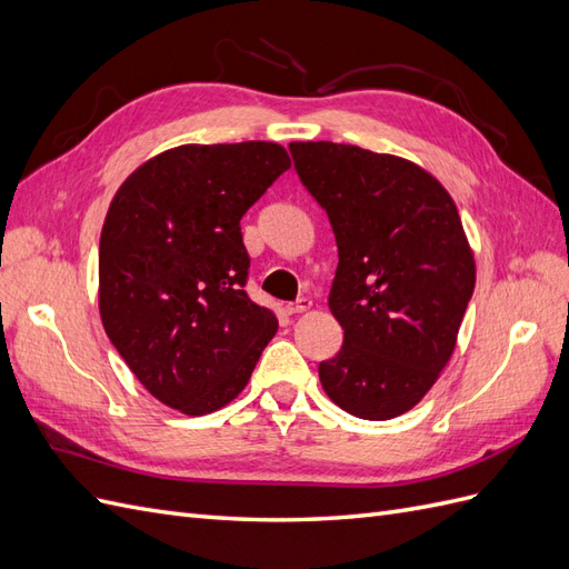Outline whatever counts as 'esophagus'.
I'll return each mask as SVG.
<instances>
[{
    "mask_svg": "<svg viewBox=\"0 0 569 569\" xmlns=\"http://www.w3.org/2000/svg\"><path fill=\"white\" fill-rule=\"evenodd\" d=\"M308 308H311V301L308 299H297V301H291V303H287V316H299V313H303V311H308Z\"/></svg>",
    "mask_w": 569,
    "mask_h": 569,
    "instance_id": "1",
    "label": "esophagus"
}]
</instances>
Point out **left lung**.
<instances>
[{"instance_id":"left-lung-1","label":"left lung","mask_w":569,"mask_h":569,"mask_svg":"<svg viewBox=\"0 0 569 569\" xmlns=\"http://www.w3.org/2000/svg\"><path fill=\"white\" fill-rule=\"evenodd\" d=\"M330 218L339 263L330 311L343 330L318 375L363 420L410 410L437 382L475 291V258L449 192L416 163L353 144H289Z\"/></svg>"}]
</instances>
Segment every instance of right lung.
<instances>
[{
    "instance_id": "1",
    "label": "right lung",
    "mask_w": 569,
    "mask_h": 569,
    "mask_svg": "<svg viewBox=\"0 0 569 569\" xmlns=\"http://www.w3.org/2000/svg\"><path fill=\"white\" fill-rule=\"evenodd\" d=\"M291 166L272 142L184 144L120 184L99 239V313L159 401L206 416L242 391L278 332L247 295L239 220Z\"/></svg>"
}]
</instances>
